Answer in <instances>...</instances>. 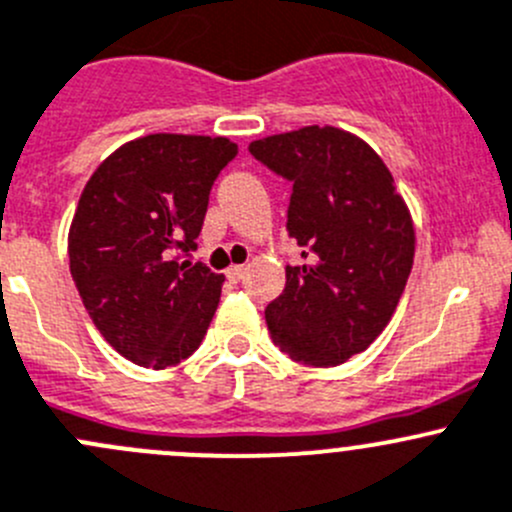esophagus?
<instances>
[{"instance_id":"esophagus-1","label":"esophagus","mask_w":512,"mask_h":512,"mask_svg":"<svg viewBox=\"0 0 512 512\" xmlns=\"http://www.w3.org/2000/svg\"><path fill=\"white\" fill-rule=\"evenodd\" d=\"M244 276H246V266H236L234 263V266L226 268V278H229L231 283H239Z\"/></svg>"}]
</instances>
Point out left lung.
<instances>
[{"instance_id":"8db88e82","label":"left lung","mask_w":512,"mask_h":512,"mask_svg":"<svg viewBox=\"0 0 512 512\" xmlns=\"http://www.w3.org/2000/svg\"><path fill=\"white\" fill-rule=\"evenodd\" d=\"M251 154L293 184L288 236L303 266L266 306L273 343L293 361L338 366L391 321L416 254L411 211L381 156L336 126L251 141Z\"/></svg>"}]
</instances>
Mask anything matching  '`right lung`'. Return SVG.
<instances>
[{
	"mask_svg": "<svg viewBox=\"0 0 512 512\" xmlns=\"http://www.w3.org/2000/svg\"><path fill=\"white\" fill-rule=\"evenodd\" d=\"M239 146L226 136L149 134L86 181L69 271L89 318L136 366L169 368L201 346L224 276L191 261L211 186Z\"/></svg>",
	"mask_w": 512,
	"mask_h": 512,
	"instance_id": "add662e5",
	"label": "right lung"
}]
</instances>
